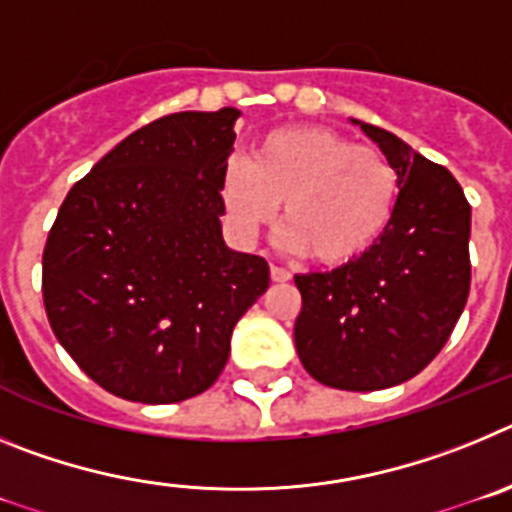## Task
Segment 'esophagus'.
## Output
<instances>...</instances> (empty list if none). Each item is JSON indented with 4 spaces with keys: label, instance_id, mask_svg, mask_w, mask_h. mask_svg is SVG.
<instances>
[{
    "label": "esophagus",
    "instance_id": "obj_1",
    "mask_svg": "<svg viewBox=\"0 0 512 512\" xmlns=\"http://www.w3.org/2000/svg\"><path fill=\"white\" fill-rule=\"evenodd\" d=\"M271 279H274V282H289L292 274H289L284 266H271Z\"/></svg>",
    "mask_w": 512,
    "mask_h": 512
}]
</instances>
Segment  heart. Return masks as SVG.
Here are the masks:
<instances>
[{
    "mask_svg": "<svg viewBox=\"0 0 512 512\" xmlns=\"http://www.w3.org/2000/svg\"><path fill=\"white\" fill-rule=\"evenodd\" d=\"M400 176L379 148L320 125L261 135L246 164H230L220 197L233 230L253 238L282 205V243L325 266L364 256L395 217Z\"/></svg>",
    "mask_w": 512,
    "mask_h": 512,
    "instance_id": "b5f03b06",
    "label": "heart"
}]
</instances>
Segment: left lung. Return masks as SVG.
Listing matches in <instances>:
<instances>
[{
	"label": "left lung",
	"instance_id": "8db88e82",
	"mask_svg": "<svg viewBox=\"0 0 512 512\" xmlns=\"http://www.w3.org/2000/svg\"><path fill=\"white\" fill-rule=\"evenodd\" d=\"M400 176L395 217L364 256L297 274L295 346L325 387L372 392L436 359L467 305L472 207L449 169L387 130L354 120Z\"/></svg>",
	"mask_w": 512,
	"mask_h": 512
}]
</instances>
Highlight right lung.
Listing matches in <instances>:
<instances>
[{"label":"right lung","mask_w":512,"mask_h":512,"mask_svg":"<svg viewBox=\"0 0 512 512\" xmlns=\"http://www.w3.org/2000/svg\"><path fill=\"white\" fill-rule=\"evenodd\" d=\"M235 107L158 117L66 194L43 251L58 343L99 387L166 405L215 384L269 264L225 246Z\"/></svg>","instance_id":"add662e5"}]
</instances>
